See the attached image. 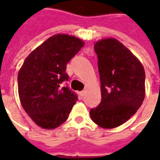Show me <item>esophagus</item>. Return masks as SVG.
Masks as SVG:
<instances>
[{
	"mask_svg": "<svg viewBox=\"0 0 160 160\" xmlns=\"http://www.w3.org/2000/svg\"><path fill=\"white\" fill-rule=\"evenodd\" d=\"M85 93H86V92H85V91H81V92H80V96H81V97H83L84 95H85Z\"/></svg>",
	"mask_w": 160,
	"mask_h": 160,
	"instance_id": "1",
	"label": "esophagus"
}]
</instances>
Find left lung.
<instances>
[{"instance_id": "1", "label": "left lung", "mask_w": 160, "mask_h": 160, "mask_svg": "<svg viewBox=\"0 0 160 160\" xmlns=\"http://www.w3.org/2000/svg\"><path fill=\"white\" fill-rule=\"evenodd\" d=\"M100 77V104L90 111L92 120L103 128H114L136 113L145 98V70L127 47L116 38L94 43Z\"/></svg>"}]
</instances>
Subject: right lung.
Masks as SVG:
<instances>
[{
	"label": "right lung",
	"mask_w": 160,
	"mask_h": 160,
	"mask_svg": "<svg viewBox=\"0 0 160 160\" xmlns=\"http://www.w3.org/2000/svg\"><path fill=\"white\" fill-rule=\"evenodd\" d=\"M85 42L68 34H56L26 57L18 73V91L22 107L35 123L54 129L68 119L77 101L68 87L67 64Z\"/></svg>",
	"instance_id": "obj_1"
}]
</instances>
